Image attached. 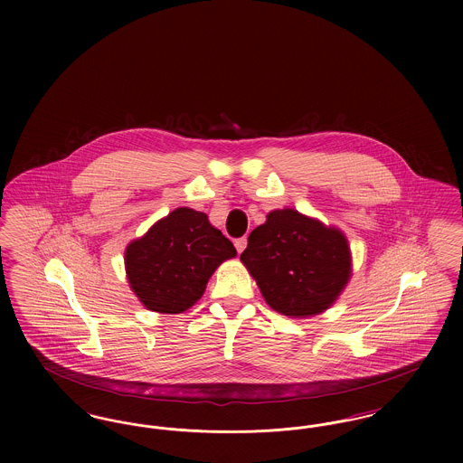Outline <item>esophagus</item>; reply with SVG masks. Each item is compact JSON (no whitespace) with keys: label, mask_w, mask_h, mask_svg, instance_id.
Listing matches in <instances>:
<instances>
[{"label":"esophagus","mask_w":463,"mask_h":463,"mask_svg":"<svg viewBox=\"0 0 463 463\" xmlns=\"http://www.w3.org/2000/svg\"><path fill=\"white\" fill-rule=\"evenodd\" d=\"M246 244H248V240H246V238H240V240H236V241H234V246H236L238 253H242V250L246 248Z\"/></svg>","instance_id":"obj_1"}]
</instances>
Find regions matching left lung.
Wrapping results in <instances>:
<instances>
[{"label": "left lung", "mask_w": 463, "mask_h": 463, "mask_svg": "<svg viewBox=\"0 0 463 463\" xmlns=\"http://www.w3.org/2000/svg\"><path fill=\"white\" fill-rule=\"evenodd\" d=\"M241 262L269 307L300 319L328 310L353 276L345 234L293 208L267 213L248 236Z\"/></svg>", "instance_id": "8db88e82"}]
</instances>
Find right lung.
<instances>
[{
    "label": "right lung",
    "mask_w": 463,
    "mask_h": 463,
    "mask_svg": "<svg viewBox=\"0 0 463 463\" xmlns=\"http://www.w3.org/2000/svg\"><path fill=\"white\" fill-rule=\"evenodd\" d=\"M234 257V244L210 223L206 213L182 206L128 242L125 270L144 307L180 314L203 297L217 267Z\"/></svg>",
    "instance_id": "1"
}]
</instances>
